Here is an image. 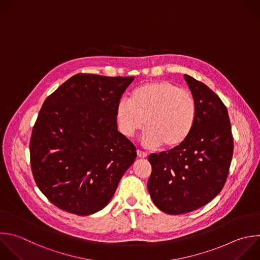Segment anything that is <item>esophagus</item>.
<instances>
[{
	"label": "esophagus",
	"instance_id": "obj_1",
	"mask_svg": "<svg viewBox=\"0 0 260 260\" xmlns=\"http://www.w3.org/2000/svg\"><path fill=\"white\" fill-rule=\"evenodd\" d=\"M137 155H138V157H140V158H145L146 156H147V153L146 152H144V151H142V150H137Z\"/></svg>",
	"mask_w": 260,
	"mask_h": 260
}]
</instances>
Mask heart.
I'll return each mask as SVG.
<instances>
[{
	"instance_id": "b5f03b06",
	"label": "heart",
	"mask_w": 260,
	"mask_h": 260,
	"mask_svg": "<svg viewBox=\"0 0 260 260\" xmlns=\"http://www.w3.org/2000/svg\"><path fill=\"white\" fill-rule=\"evenodd\" d=\"M196 119L193 95L168 81L144 83L132 91L130 101L122 99L117 106L120 131L132 137L145 124L143 143L147 147L181 145L191 134Z\"/></svg>"
}]
</instances>
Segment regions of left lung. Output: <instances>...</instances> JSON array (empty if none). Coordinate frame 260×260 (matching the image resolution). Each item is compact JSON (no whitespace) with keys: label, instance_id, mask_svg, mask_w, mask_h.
Wrapping results in <instances>:
<instances>
[{"label":"left lung","instance_id":"obj_1","mask_svg":"<svg viewBox=\"0 0 260 260\" xmlns=\"http://www.w3.org/2000/svg\"><path fill=\"white\" fill-rule=\"evenodd\" d=\"M184 78L197 105L194 128L181 145L148 156V192L169 214L187 213L211 201L226 181L234 150L223 103L204 83L187 74Z\"/></svg>","mask_w":260,"mask_h":260}]
</instances>
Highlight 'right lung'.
<instances>
[{
    "mask_svg": "<svg viewBox=\"0 0 260 260\" xmlns=\"http://www.w3.org/2000/svg\"><path fill=\"white\" fill-rule=\"evenodd\" d=\"M134 77L76 74L49 95L29 143L35 181L57 207L88 215L112 199L136 147L117 127Z\"/></svg>",
    "mask_w": 260,
    "mask_h": 260,
    "instance_id": "obj_1",
    "label": "right lung"
}]
</instances>
